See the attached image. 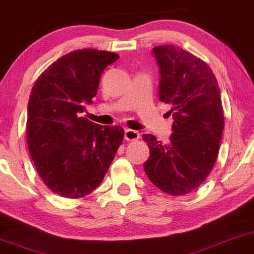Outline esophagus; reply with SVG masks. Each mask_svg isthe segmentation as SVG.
<instances>
[{"label":"esophagus","instance_id":"1","mask_svg":"<svg viewBox=\"0 0 254 254\" xmlns=\"http://www.w3.org/2000/svg\"><path fill=\"white\" fill-rule=\"evenodd\" d=\"M139 137H140V134H139V132H138V131H136V130L125 129V131H124V138H125V139H127V140H129V141L139 139Z\"/></svg>","mask_w":254,"mask_h":254}]
</instances>
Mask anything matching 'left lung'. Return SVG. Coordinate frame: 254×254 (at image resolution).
<instances>
[{"label":"left lung","instance_id":"1","mask_svg":"<svg viewBox=\"0 0 254 254\" xmlns=\"http://www.w3.org/2000/svg\"><path fill=\"white\" fill-rule=\"evenodd\" d=\"M159 68L158 96L171 104L170 141L143 134L150 148L144 171L155 187L173 196L195 190L205 180L218 155L224 127L221 93L209 66L174 45L152 50Z\"/></svg>","mask_w":254,"mask_h":254}]
</instances>
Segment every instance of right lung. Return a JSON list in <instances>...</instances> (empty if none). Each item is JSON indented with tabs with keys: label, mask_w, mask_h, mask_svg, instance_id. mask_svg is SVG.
<instances>
[{
	"label": "right lung",
	"mask_w": 254,
	"mask_h": 254,
	"mask_svg": "<svg viewBox=\"0 0 254 254\" xmlns=\"http://www.w3.org/2000/svg\"><path fill=\"white\" fill-rule=\"evenodd\" d=\"M120 56L93 49L63 56L33 84L26 136L36 170L56 194L79 198L99 187L124 138L82 114L96 96L103 70Z\"/></svg>",
	"instance_id": "right-lung-1"
}]
</instances>
